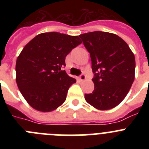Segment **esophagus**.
<instances>
[{"instance_id": "obj_1", "label": "esophagus", "mask_w": 149, "mask_h": 149, "mask_svg": "<svg viewBox=\"0 0 149 149\" xmlns=\"http://www.w3.org/2000/svg\"><path fill=\"white\" fill-rule=\"evenodd\" d=\"M85 79H86V76L84 75V74H81V75H80V77H79V80H80L81 81H84Z\"/></svg>"}]
</instances>
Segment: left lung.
Returning <instances> with one entry per match:
<instances>
[{
    "instance_id": "left-lung-1",
    "label": "left lung",
    "mask_w": 149,
    "mask_h": 149,
    "mask_svg": "<svg viewBox=\"0 0 149 149\" xmlns=\"http://www.w3.org/2000/svg\"><path fill=\"white\" fill-rule=\"evenodd\" d=\"M79 36L90 54L94 73V90L85 94V100L98 110L113 108L125 98L134 81V54L116 34L94 31Z\"/></svg>"
}]
</instances>
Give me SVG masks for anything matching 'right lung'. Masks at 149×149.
Masks as SVG:
<instances>
[{
  "label": "right lung",
  "mask_w": 149,
  "mask_h": 149,
  "mask_svg": "<svg viewBox=\"0 0 149 149\" xmlns=\"http://www.w3.org/2000/svg\"><path fill=\"white\" fill-rule=\"evenodd\" d=\"M77 36L43 33L30 41L18 56L16 83L33 108L51 112L63 104L76 80L65 70V56L81 44Z\"/></svg>",
  "instance_id": "add662e5"
}]
</instances>
